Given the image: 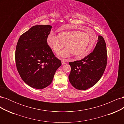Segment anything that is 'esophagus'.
Wrapping results in <instances>:
<instances>
[{"label":"esophagus","instance_id":"34e87169","mask_svg":"<svg viewBox=\"0 0 124 124\" xmlns=\"http://www.w3.org/2000/svg\"><path fill=\"white\" fill-rule=\"evenodd\" d=\"M62 65H65V64H66V62H65V61H63V60H62Z\"/></svg>","mask_w":124,"mask_h":124}]
</instances>
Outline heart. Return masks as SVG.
Wrapping results in <instances>:
<instances>
[{
	"mask_svg": "<svg viewBox=\"0 0 124 124\" xmlns=\"http://www.w3.org/2000/svg\"><path fill=\"white\" fill-rule=\"evenodd\" d=\"M96 35L78 31H67L59 33V36L50 34L48 36L47 42L55 52L57 53L63 48L66 43V48L61 52L59 55L67 57L71 54L77 59H82L87 56L96 42Z\"/></svg>",
	"mask_w": 124,
	"mask_h": 124,
	"instance_id": "1",
	"label": "heart"
}]
</instances>
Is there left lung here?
<instances>
[{
    "instance_id": "8db88e82",
    "label": "left lung",
    "mask_w": 124,
    "mask_h": 124,
    "mask_svg": "<svg viewBox=\"0 0 124 124\" xmlns=\"http://www.w3.org/2000/svg\"><path fill=\"white\" fill-rule=\"evenodd\" d=\"M71 66L69 80L74 88L86 90L100 79L107 63L106 44L102 36H98L95 49L80 61L69 62Z\"/></svg>"
}]
</instances>
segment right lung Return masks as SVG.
<instances>
[{"instance_id":"1","label":"right lung","mask_w":124,"mask_h":124,"mask_svg":"<svg viewBox=\"0 0 124 124\" xmlns=\"http://www.w3.org/2000/svg\"><path fill=\"white\" fill-rule=\"evenodd\" d=\"M51 28L49 25L32 26L20 36L16 45L17 71L22 79L32 88L46 87L62 65L47 43Z\"/></svg>"}]
</instances>
